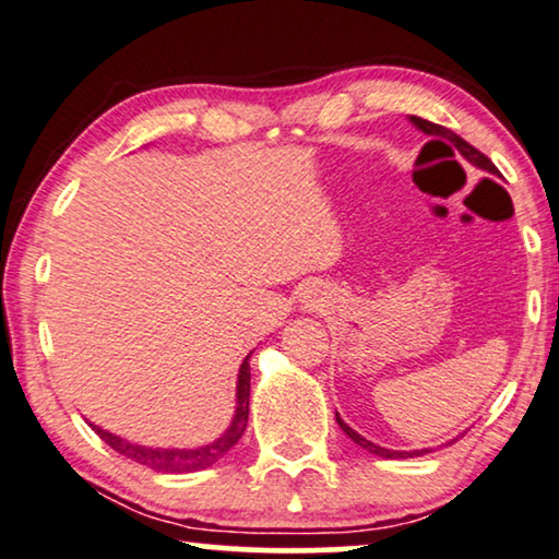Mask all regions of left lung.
Returning <instances> with one entry per match:
<instances>
[{"label":"left lung","instance_id":"8db88e82","mask_svg":"<svg viewBox=\"0 0 559 559\" xmlns=\"http://www.w3.org/2000/svg\"><path fill=\"white\" fill-rule=\"evenodd\" d=\"M407 121H411L418 131L426 133V136H436V139L451 141V146H453L455 152H459L468 164H474L476 169L489 171V175L499 177V169L493 167L489 156H484L481 152H478V148L471 146L468 141H463V139L459 136V133H453L451 129H445V126H438V123H430V121H426V119H420V116H407ZM336 423H340V428L352 438V443H357L359 448H365V451H369V453L380 455V459H413V455H426V453H430V448H420V451H392V448L377 445V443H372V440H367L365 436H359L355 428H349L347 423H344V420L340 418V413H336ZM451 443H453V440H451Z\"/></svg>","mask_w":559,"mask_h":559}]
</instances>
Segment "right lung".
<instances>
[{
    "label": "right lung",
    "mask_w": 559,
    "mask_h": 559,
    "mask_svg": "<svg viewBox=\"0 0 559 559\" xmlns=\"http://www.w3.org/2000/svg\"><path fill=\"white\" fill-rule=\"evenodd\" d=\"M250 357L253 352L242 359L238 369V382H235V413L230 426L225 428V433H219L210 443L198 448H154V445H141L133 440H126L121 436L104 430L96 423H91V428L106 440L114 451H119L126 459L141 463V466L159 471V474H192V471L210 468L212 463H217L227 451H233V445L238 443L248 428V413H250Z\"/></svg>",
    "instance_id": "right-lung-1"
}]
</instances>
